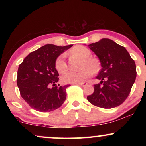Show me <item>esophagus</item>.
Returning <instances> with one entry per match:
<instances>
[{
    "label": "esophagus",
    "instance_id": "1",
    "mask_svg": "<svg viewBox=\"0 0 146 146\" xmlns=\"http://www.w3.org/2000/svg\"><path fill=\"white\" fill-rule=\"evenodd\" d=\"M76 84L82 87H84V86H87L88 84L86 82H82V83H78Z\"/></svg>",
    "mask_w": 146,
    "mask_h": 146
}]
</instances>
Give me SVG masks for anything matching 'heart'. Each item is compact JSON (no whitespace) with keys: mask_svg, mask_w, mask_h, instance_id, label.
I'll list each match as a JSON object with an SVG mask.
<instances>
[{"mask_svg":"<svg viewBox=\"0 0 146 146\" xmlns=\"http://www.w3.org/2000/svg\"><path fill=\"white\" fill-rule=\"evenodd\" d=\"M72 53L82 58L81 70L68 71L66 72L62 77V81L64 84H78L84 82L88 78L91 76L92 74L98 72L100 63L98 60L96 58L89 57L91 52L86 47L83 46H76L72 50ZM55 68L59 73L62 74L67 70V65L64 60V56L62 54L56 59Z\"/></svg>","mask_w":146,"mask_h":146,"instance_id":"1","label":"heart"}]
</instances>
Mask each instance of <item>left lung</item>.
<instances>
[{"label":"left lung","instance_id":"8db88e82","mask_svg":"<svg viewBox=\"0 0 146 146\" xmlns=\"http://www.w3.org/2000/svg\"><path fill=\"white\" fill-rule=\"evenodd\" d=\"M98 57L102 69L96 77L100 83L88 96L92 104L102 108L118 106L125 100L136 78V66L123 46L110 39L103 38L89 45Z\"/></svg>","mask_w":146,"mask_h":146}]
</instances>
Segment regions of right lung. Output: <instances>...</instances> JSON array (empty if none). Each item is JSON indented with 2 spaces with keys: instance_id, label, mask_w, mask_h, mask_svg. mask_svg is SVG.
<instances>
[{
  "instance_id": "1",
  "label": "right lung",
  "mask_w": 146,
  "mask_h": 146,
  "mask_svg": "<svg viewBox=\"0 0 146 146\" xmlns=\"http://www.w3.org/2000/svg\"><path fill=\"white\" fill-rule=\"evenodd\" d=\"M72 45L43 46L30 53L19 65L17 82L25 101L35 110L48 112L58 108L66 98L69 86L56 85L59 74L56 59ZM52 85L53 87L50 88Z\"/></svg>"
}]
</instances>
